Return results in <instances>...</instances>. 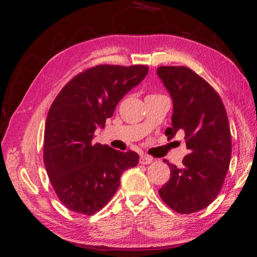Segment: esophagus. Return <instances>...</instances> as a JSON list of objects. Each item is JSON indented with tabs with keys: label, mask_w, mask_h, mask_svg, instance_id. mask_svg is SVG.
I'll return each instance as SVG.
<instances>
[{
	"label": "esophagus",
	"mask_w": 257,
	"mask_h": 257,
	"mask_svg": "<svg viewBox=\"0 0 257 257\" xmlns=\"http://www.w3.org/2000/svg\"><path fill=\"white\" fill-rule=\"evenodd\" d=\"M152 161H153V159H152L151 156H147V155L141 156V158H139V163L141 164H150V163H152Z\"/></svg>",
	"instance_id": "1"
}]
</instances>
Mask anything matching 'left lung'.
<instances>
[{
	"instance_id": "left-lung-1",
	"label": "left lung",
	"mask_w": 257,
	"mask_h": 257,
	"mask_svg": "<svg viewBox=\"0 0 257 257\" xmlns=\"http://www.w3.org/2000/svg\"><path fill=\"white\" fill-rule=\"evenodd\" d=\"M158 75L173 101L172 127L165 136L185 133L189 153L159 194L167 205L180 214L207 207L219 195L231 159V133L224 105L216 90L191 69L162 66Z\"/></svg>"
}]
</instances>
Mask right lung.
Returning <instances> with one entry per match:
<instances>
[{"instance_id":"1","label":"right lung","mask_w":257,"mask_h":257,"mask_svg":"<svg viewBox=\"0 0 257 257\" xmlns=\"http://www.w3.org/2000/svg\"><path fill=\"white\" fill-rule=\"evenodd\" d=\"M147 72L143 64H99L73 77L52 103L43 159L56 196L70 211L95 214L118 190L123 171L138 164L136 152L94 144L93 137Z\"/></svg>"}]
</instances>
